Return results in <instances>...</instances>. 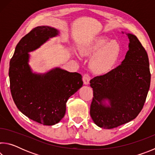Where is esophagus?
<instances>
[{
	"label": "esophagus",
	"mask_w": 155,
	"mask_h": 155,
	"mask_svg": "<svg viewBox=\"0 0 155 155\" xmlns=\"http://www.w3.org/2000/svg\"><path fill=\"white\" fill-rule=\"evenodd\" d=\"M90 75L87 74H84V76L83 77V83L85 84V85H88V84L90 83Z\"/></svg>",
	"instance_id": "esophagus-1"
}]
</instances>
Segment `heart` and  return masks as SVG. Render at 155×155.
I'll return each instance as SVG.
<instances>
[{"mask_svg": "<svg viewBox=\"0 0 155 155\" xmlns=\"http://www.w3.org/2000/svg\"><path fill=\"white\" fill-rule=\"evenodd\" d=\"M81 54L84 56L91 57L90 68L97 74H107L114 70L122 54L121 44L118 41L111 40L105 35L93 38L79 46ZM74 56L79 59L77 52Z\"/></svg>", "mask_w": 155, "mask_h": 155, "instance_id": "1", "label": "heart"}]
</instances>
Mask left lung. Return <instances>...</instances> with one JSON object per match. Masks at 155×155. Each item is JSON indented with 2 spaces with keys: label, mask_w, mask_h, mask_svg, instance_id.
<instances>
[{
  "label": "left lung",
  "mask_w": 155,
  "mask_h": 155,
  "mask_svg": "<svg viewBox=\"0 0 155 155\" xmlns=\"http://www.w3.org/2000/svg\"><path fill=\"white\" fill-rule=\"evenodd\" d=\"M126 35L129 40L128 51L121 64L90 81L94 91L90 115L98 127L107 129L134 120L142 109L150 88L147 52L137 37Z\"/></svg>",
  "instance_id": "1"
}]
</instances>
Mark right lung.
<instances>
[{"label": "right lung", "instance_id": "right-lung-1", "mask_svg": "<svg viewBox=\"0 0 155 155\" xmlns=\"http://www.w3.org/2000/svg\"><path fill=\"white\" fill-rule=\"evenodd\" d=\"M59 33L48 26L34 28L18 42L9 64L10 90L15 105L28 118L46 126L61 121L68 100L83 83L77 72L54 68L43 74L36 73L28 64V52Z\"/></svg>", "mask_w": 155, "mask_h": 155}]
</instances>
